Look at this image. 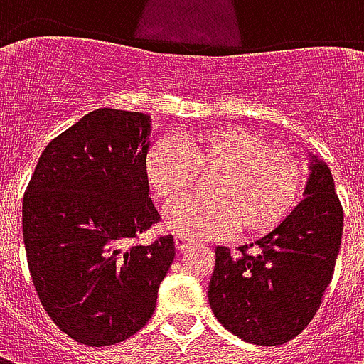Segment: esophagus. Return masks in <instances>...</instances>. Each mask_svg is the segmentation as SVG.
Returning a JSON list of instances; mask_svg holds the SVG:
<instances>
[{"mask_svg": "<svg viewBox=\"0 0 364 364\" xmlns=\"http://www.w3.org/2000/svg\"><path fill=\"white\" fill-rule=\"evenodd\" d=\"M195 245V242L193 240H189V237L185 236H175V247H177V252L183 253L185 250H189V247H193Z\"/></svg>", "mask_w": 364, "mask_h": 364, "instance_id": "1", "label": "esophagus"}]
</instances>
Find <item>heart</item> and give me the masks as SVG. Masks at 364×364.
Returning <instances> with one entry per match:
<instances>
[{
  "label": "heart",
  "instance_id": "heart-1",
  "mask_svg": "<svg viewBox=\"0 0 364 364\" xmlns=\"http://www.w3.org/2000/svg\"><path fill=\"white\" fill-rule=\"evenodd\" d=\"M214 175L205 203H183L166 214V228L193 240L261 236L287 220L304 189V166L289 150L242 127H210L159 140L146 158V179L167 206L187 197L195 179Z\"/></svg>",
  "mask_w": 364,
  "mask_h": 364
}]
</instances>
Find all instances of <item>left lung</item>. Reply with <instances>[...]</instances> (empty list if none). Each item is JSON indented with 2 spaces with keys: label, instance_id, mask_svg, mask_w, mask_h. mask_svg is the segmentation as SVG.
I'll return each instance as SVG.
<instances>
[{
  "label": "left lung",
  "instance_id": "8db88e82",
  "mask_svg": "<svg viewBox=\"0 0 364 364\" xmlns=\"http://www.w3.org/2000/svg\"><path fill=\"white\" fill-rule=\"evenodd\" d=\"M304 200L240 255L216 247L208 302L216 320L253 345H282L310 323L331 282L343 208L329 167L312 156Z\"/></svg>",
  "mask_w": 364,
  "mask_h": 364
}]
</instances>
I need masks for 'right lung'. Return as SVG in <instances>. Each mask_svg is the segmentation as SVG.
I'll return each mask as SVG.
<instances>
[{"label": "right lung", "instance_id": "1", "mask_svg": "<svg viewBox=\"0 0 364 364\" xmlns=\"http://www.w3.org/2000/svg\"><path fill=\"white\" fill-rule=\"evenodd\" d=\"M151 119L97 109L56 136L23 197L36 294L77 343L105 347L142 329L175 257L173 236L128 244L159 222L146 179Z\"/></svg>", "mask_w": 364, "mask_h": 364}]
</instances>
